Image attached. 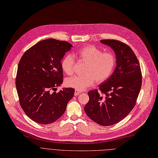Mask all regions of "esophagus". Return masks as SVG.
<instances>
[{
  "mask_svg": "<svg viewBox=\"0 0 158 158\" xmlns=\"http://www.w3.org/2000/svg\"><path fill=\"white\" fill-rule=\"evenodd\" d=\"M81 92L78 90H75V95H80L81 94Z\"/></svg>",
  "mask_w": 158,
  "mask_h": 158,
  "instance_id": "1",
  "label": "esophagus"
}]
</instances>
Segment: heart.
Returning <instances> with one entry per match:
<instances>
[{
	"instance_id": "obj_1",
	"label": "heart",
	"mask_w": 158,
	"mask_h": 158,
	"mask_svg": "<svg viewBox=\"0 0 158 158\" xmlns=\"http://www.w3.org/2000/svg\"><path fill=\"white\" fill-rule=\"evenodd\" d=\"M74 55L80 62L87 63L83 70L85 75L68 78L65 82L68 87L80 91L92 86L95 81L99 84L107 80L116 64V58L113 52H103L100 48L94 45L83 47ZM60 66L65 74L71 75L74 73L76 62L73 57L68 54L62 59Z\"/></svg>"
}]
</instances>
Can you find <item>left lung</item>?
I'll list each match as a JSON object with an SVG mask.
<instances>
[{"label":"left lung","mask_w":158,"mask_h":158,"mask_svg":"<svg viewBox=\"0 0 158 158\" xmlns=\"http://www.w3.org/2000/svg\"><path fill=\"white\" fill-rule=\"evenodd\" d=\"M114 51L116 66L110 78L99 85L98 90L88 92L89 101L84 107L94 122L111 126L124 119L134 107L142 86L139 62L131 48L116 40H101Z\"/></svg>","instance_id":"left-lung-1"}]
</instances>
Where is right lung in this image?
I'll list each match as a JSON object with an SVG mask.
<instances>
[{
	"mask_svg": "<svg viewBox=\"0 0 158 158\" xmlns=\"http://www.w3.org/2000/svg\"><path fill=\"white\" fill-rule=\"evenodd\" d=\"M72 45L53 39L42 40L21 57L16 87L19 104L25 114L37 123H52L61 116L74 95L73 88L52 92L63 83L61 60Z\"/></svg>",
	"mask_w": 158,
	"mask_h": 158,
	"instance_id": "right-lung-1",
	"label": "right lung"
}]
</instances>
